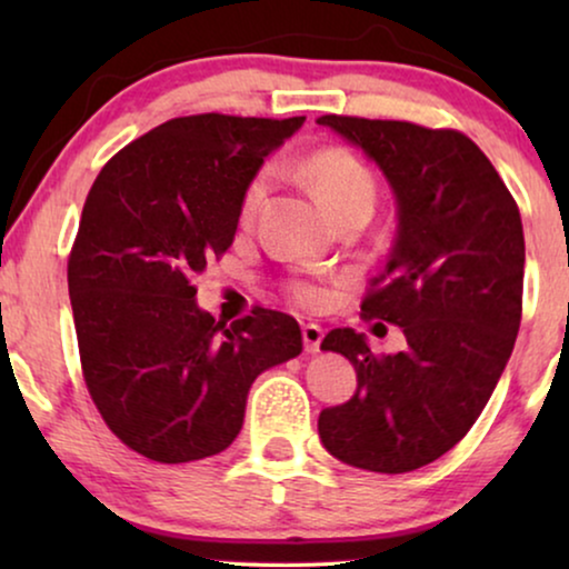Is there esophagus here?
<instances>
[{
  "instance_id": "34e87169",
  "label": "esophagus",
  "mask_w": 569,
  "mask_h": 569,
  "mask_svg": "<svg viewBox=\"0 0 569 569\" xmlns=\"http://www.w3.org/2000/svg\"><path fill=\"white\" fill-rule=\"evenodd\" d=\"M302 341H306V352L316 355L321 352V341H323V329L318 323H306L302 326Z\"/></svg>"
}]
</instances>
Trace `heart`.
Instances as JSON below:
<instances>
[{
	"label": "heart",
	"mask_w": 569,
	"mask_h": 569,
	"mask_svg": "<svg viewBox=\"0 0 569 569\" xmlns=\"http://www.w3.org/2000/svg\"><path fill=\"white\" fill-rule=\"evenodd\" d=\"M302 176L313 186L318 199L329 207V212L337 217L347 209H370L376 204V181L368 166L360 158H355L347 150H321L302 162ZM269 191V176L259 173L248 183L240 201V220L251 222L259 207L263 204ZM292 298L300 306H318L323 300V290L318 284L298 282L292 284Z\"/></svg>",
	"instance_id": "1"
}]
</instances>
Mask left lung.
Returning a JSON list of instances; mask_svg holds the SVG:
<instances>
[{
	"label": "left lung",
	"instance_id": "8db88e82",
	"mask_svg": "<svg viewBox=\"0 0 569 569\" xmlns=\"http://www.w3.org/2000/svg\"><path fill=\"white\" fill-rule=\"evenodd\" d=\"M378 166L396 238L365 316L401 326L407 347L372 355L333 329L323 352L355 365L357 391L323 409L318 435L341 463L407 473L448 453L487 407L512 355L523 300V222L487 154L458 131L321 116Z\"/></svg>",
	"mask_w": 569,
	"mask_h": 569
}]
</instances>
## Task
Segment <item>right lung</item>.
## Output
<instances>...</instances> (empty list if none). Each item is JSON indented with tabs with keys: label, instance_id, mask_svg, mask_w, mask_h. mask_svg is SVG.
Returning a JSON list of instances; mask_svg holds the SVG:
<instances>
[{
	"label": "right lung",
	"instance_id": "obj_1",
	"mask_svg": "<svg viewBox=\"0 0 569 569\" xmlns=\"http://www.w3.org/2000/svg\"><path fill=\"white\" fill-rule=\"evenodd\" d=\"M302 121H166L88 193L67 271L84 383L116 438L152 461L222 453L253 380L302 352L292 316L256 308L224 326L193 287L236 238L248 183Z\"/></svg>",
	"mask_w": 569,
	"mask_h": 569
}]
</instances>
